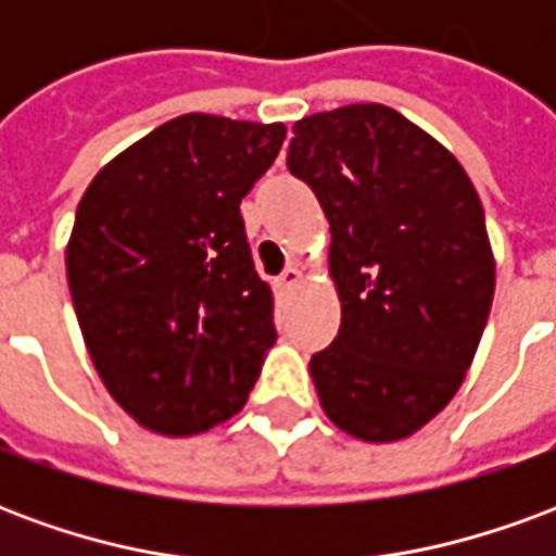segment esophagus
I'll use <instances>...</instances> for the list:
<instances>
[{"mask_svg": "<svg viewBox=\"0 0 556 556\" xmlns=\"http://www.w3.org/2000/svg\"><path fill=\"white\" fill-rule=\"evenodd\" d=\"M301 277H303V274L294 265L286 267V270H282V274H279V277H277V291H279V294H289V291L298 289V282H301Z\"/></svg>", "mask_w": 556, "mask_h": 556, "instance_id": "1", "label": "esophagus"}]
</instances>
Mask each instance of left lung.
Returning a JSON list of instances; mask_svg holds the SVG:
<instances>
[{
	"mask_svg": "<svg viewBox=\"0 0 556 556\" xmlns=\"http://www.w3.org/2000/svg\"><path fill=\"white\" fill-rule=\"evenodd\" d=\"M291 134L342 303L337 339L309 361L321 408L361 441H402L450 405L489 321L482 202L462 163L384 103L306 115Z\"/></svg>",
	"mask_w": 556,
	"mask_h": 556,
	"instance_id": "1",
	"label": "left lung"
}]
</instances>
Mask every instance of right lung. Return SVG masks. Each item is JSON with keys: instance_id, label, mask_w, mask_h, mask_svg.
I'll return each instance as SVG.
<instances>
[{"instance_id": "obj_1", "label": "right lung", "mask_w": 556, "mask_h": 556, "mask_svg": "<svg viewBox=\"0 0 556 556\" xmlns=\"http://www.w3.org/2000/svg\"><path fill=\"white\" fill-rule=\"evenodd\" d=\"M282 139L279 122L178 115L79 199L65 253L79 330L110 396L157 434L235 417L277 342L241 199Z\"/></svg>"}]
</instances>
